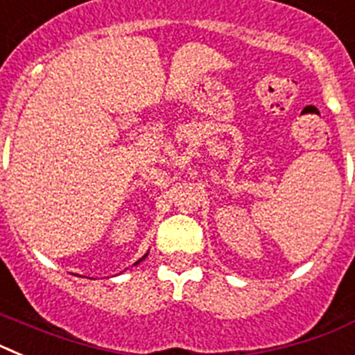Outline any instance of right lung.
<instances>
[{"instance_id":"right-lung-1","label":"right lung","mask_w":355,"mask_h":355,"mask_svg":"<svg viewBox=\"0 0 355 355\" xmlns=\"http://www.w3.org/2000/svg\"><path fill=\"white\" fill-rule=\"evenodd\" d=\"M146 256H147V254H146ZM146 256H144V258H142V259H146ZM142 259H140V261H142ZM140 261H137V263H140Z\"/></svg>"}]
</instances>
